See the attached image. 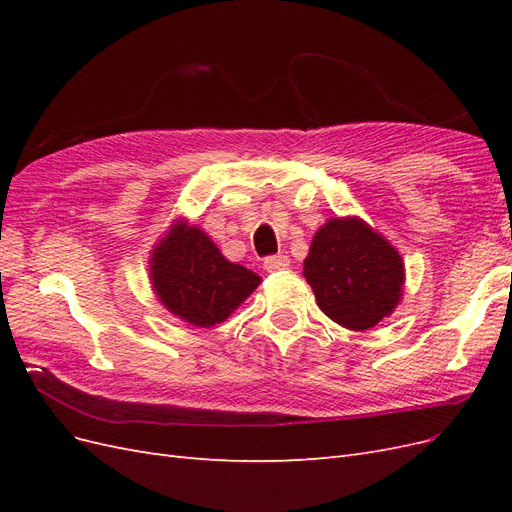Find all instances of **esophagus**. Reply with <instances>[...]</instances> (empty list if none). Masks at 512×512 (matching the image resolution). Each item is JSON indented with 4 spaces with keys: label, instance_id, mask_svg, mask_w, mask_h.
<instances>
[{
    "label": "esophagus",
    "instance_id": "esophagus-1",
    "mask_svg": "<svg viewBox=\"0 0 512 512\" xmlns=\"http://www.w3.org/2000/svg\"><path fill=\"white\" fill-rule=\"evenodd\" d=\"M290 267V258L284 256V254H275V256H269L265 258V269L269 273H277V271H284Z\"/></svg>",
    "mask_w": 512,
    "mask_h": 512
}]
</instances>
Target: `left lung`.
<instances>
[{"instance_id":"8db88e82","label":"left lung","mask_w":512,"mask_h":512,"mask_svg":"<svg viewBox=\"0 0 512 512\" xmlns=\"http://www.w3.org/2000/svg\"><path fill=\"white\" fill-rule=\"evenodd\" d=\"M303 275L333 322L367 331L393 314L404 292V260L361 218H333L312 239Z\"/></svg>"}]
</instances>
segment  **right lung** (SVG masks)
Wrapping results in <instances>:
<instances>
[{
    "label": "right lung",
    "mask_w": 512,
    "mask_h": 512,
    "mask_svg": "<svg viewBox=\"0 0 512 512\" xmlns=\"http://www.w3.org/2000/svg\"><path fill=\"white\" fill-rule=\"evenodd\" d=\"M149 277L168 312L200 329L224 322L260 284L254 271L226 260L205 230L188 222L173 224L160 239Z\"/></svg>",
    "instance_id": "add662e5"
}]
</instances>
